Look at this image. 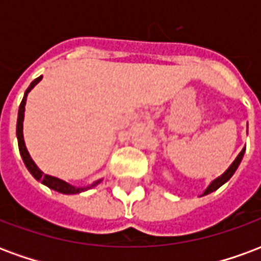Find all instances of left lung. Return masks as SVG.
Masks as SVG:
<instances>
[{
	"label": "left lung",
	"mask_w": 261,
	"mask_h": 261,
	"mask_svg": "<svg viewBox=\"0 0 261 261\" xmlns=\"http://www.w3.org/2000/svg\"><path fill=\"white\" fill-rule=\"evenodd\" d=\"M245 149H246V148H243V149H242L241 153L236 156L235 161H233V162H232V165H230L229 168H228V170H226L225 173H222V175L219 176V177H217V179H215V180H214L213 183H211V185L207 187V190L204 192V194H202V196H205V194H210V193L215 192L217 189H219V187L222 186L224 183H226V181L229 180L230 177H232V175H233V173L236 172V169H238L239 164H241L242 158H243V153H245Z\"/></svg>",
	"instance_id": "obj_1"
}]
</instances>
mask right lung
<instances>
[{
  "instance_id": "right-lung-1",
  "label": "right lung",
  "mask_w": 261,
  "mask_h": 261,
  "mask_svg": "<svg viewBox=\"0 0 261 261\" xmlns=\"http://www.w3.org/2000/svg\"><path fill=\"white\" fill-rule=\"evenodd\" d=\"M42 80V76H39L36 80L32 82L29 88L26 89L25 92V96L22 99V102L19 105V112H18V123H16V137H18V145H19V152H20V156L23 159V162H25L26 168L28 170L31 172L32 176L36 179V180L42 181L43 185H46L47 187L50 189H53L56 192L59 193H63V194H76V193H81V192H85L88 189H91V187H95L99 183L100 180L95 181L93 185L88 187H74L68 185V183H65L64 180H61V179H57V177H53V176H48V175H44L42 170L39 169L36 166V164L32 161L31 155L28 152V149L25 147V141H23V116H25V105H26V96H28V93L31 92V89L33 86L36 85L39 81Z\"/></svg>"
}]
</instances>
